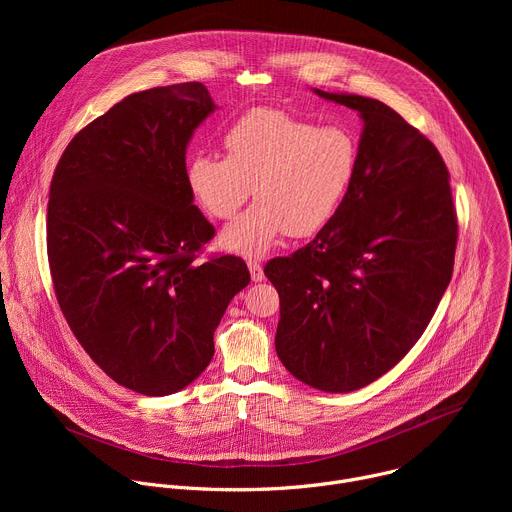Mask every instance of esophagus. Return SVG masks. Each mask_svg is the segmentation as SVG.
<instances>
[{"label":"esophagus","mask_w":512,"mask_h":512,"mask_svg":"<svg viewBox=\"0 0 512 512\" xmlns=\"http://www.w3.org/2000/svg\"><path fill=\"white\" fill-rule=\"evenodd\" d=\"M249 265V273H251V279L253 281H263V267H261V263H257V261H249L247 263Z\"/></svg>","instance_id":"34e87169"}]
</instances>
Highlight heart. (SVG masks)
I'll return each instance as SVG.
<instances>
[{"label":"heart","instance_id":"heart-1","mask_svg":"<svg viewBox=\"0 0 512 512\" xmlns=\"http://www.w3.org/2000/svg\"><path fill=\"white\" fill-rule=\"evenodd\" d=\"M227 158L196 154L186 182L227 227L221 243L241 257H265L283 235L310 237L332 223L358 170V141L344 125H314L281 109H253L225 133ZM254 188L251 189L250 186Z\"/></svg>","mask_w":512,"mask_h":512}]
</instances>
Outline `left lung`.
<instances>
[{"label": "left lung", "mask_w": 512, "mask_h": 512, "mask_svg": "<svg viewBox=\"0 0 512 512\" xmlns=\"http://www.w3.org/2000/svg\"><path fill=\"white\" fill-rule=\"evenodd\" d=\"M312 91L358 113V170L332 223L265 275L281 304L283 367L318 391L350 393L421 338L452 279L458 223L448 168L425 135L377 99Z\"/></svg>", "instance_id": "left-lung-1"}]
</instances>
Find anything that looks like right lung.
Masks as SVG:
<instances>
[{"instance_id":"1","label":"right lung","mask_w":512,"mask_h":512,"mask_svg":"<svg viewBox=\"0 0 512 512\" xmlns=\"http://www.w3.org/2000/svg\"><path fill=\"white\" fill-rule=\"evenodd\" d=\"M216 109L202 83L133 93L72 137L52 176L60 310L99 367L141 395L204 373L216 326L251 281L239 257L194 261L214 229L188 188L186 150Z\"/></svg>"}]
</instances>
